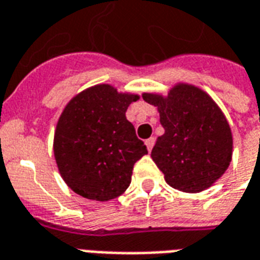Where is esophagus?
<instances>
[{"mask_svg":"<svg viewBox=\"0 0 260 260\" xmlns=\"http://www.w3.org/2000/svg\"><path fill=\"white\" fill-rule=\"evenodd\" d=\"M154 143H155L154 138H149V139L146 140V146H147V150H149V151H151V149H153Z\"/></svg>","mask_w":260,"mask_h":260,"instance_id":"esophagus-1","label":"esophagus"}]
</instances>
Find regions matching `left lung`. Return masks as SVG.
<instances>
[{"label":"left lung","mask_w":260,"mask_h":260,"mask_svg":"<svg viewBox=\"0 0 260 260\" xmlns=\"http://www.w3.org/2000/svg\"><path fill=\"white\" fill-rule=\"evenodd\" d=\"M143 99L158 107L165 129L151 158L167 183L186 193L208 189L232 161V131L220 109L205 92L184 84L165 99L151 93Z\"/></svg>","instance_id":"left-lung-1"}]
</instances>
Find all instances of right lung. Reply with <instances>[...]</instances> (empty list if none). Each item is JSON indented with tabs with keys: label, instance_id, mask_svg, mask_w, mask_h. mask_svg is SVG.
<instances>
[{
	"label": "right lung",
	"instance_id": "add662e5",
	"mask_svg": "<svg viewBox=\"0 0 260 260\" xmlns=\"http://www.w3.org/2000/svg\"><path fill=\"white\" fill-rule=\"evenodd\" d=\"M136 95L96 85L77 95L61 113L53 151L61 178L73 191L109 201L129 187L136 161L147 147L125 117Z\"/></svg>",
	"mask_w": 260,
	"mask_h": 260
}]
</instances>
